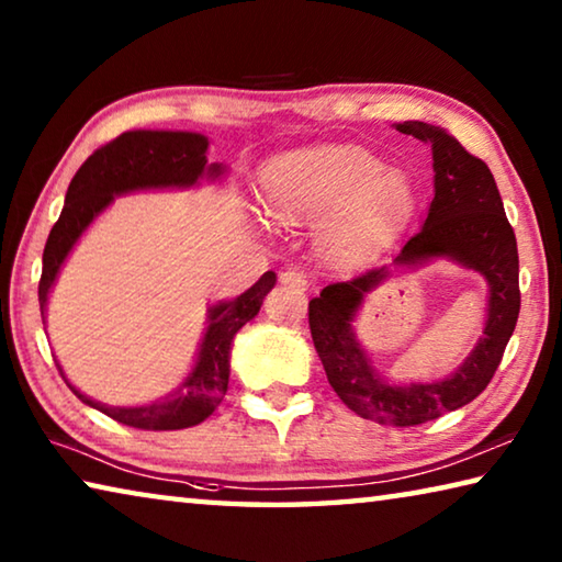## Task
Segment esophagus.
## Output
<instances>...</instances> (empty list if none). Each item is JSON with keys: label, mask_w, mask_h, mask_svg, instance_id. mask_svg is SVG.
Returning <instances> with one entry per match:
<instances>
[{"label": "esophagus", "mask_w": 562, "mask_h": 562, "mask_svg": "<svg viewBox=\"0 0 562 562\" xmlns=\"http://www.w3.org/2000/svg\"><path fill=\"white\" fill-rule=\"evenodd\" d=\"M280 282L288 284V288H294L297 292L307 290V274L297 272V270H282L280 272Z\"/></svg>", "instance_id": "obj_1"}]
</instances>
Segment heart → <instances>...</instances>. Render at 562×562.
I'll list each match as a JSON object with an SVG mask.
<instances>
[{"label": "heart", "instance_id": "1", "mask_svg": "<svg viewBox=\"0 0 562 562\" xmlns=\"http://www.w3.org/2000/svg\"><path fill=\"white\" fill-rule=\"evenodd\" d=\"M262 201L274 221L325 217L322 245L335 258L367 252L404 221L414 193L404 173L359 148H322L270 166Z\"/></svg>", "mask_w": 562, "mask_h": 562}]
</instances>
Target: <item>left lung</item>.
<instances>
[{
	"mask_svg": "<svg viewBox=\"0 0 562 562\" xmlns=\"http://www.w3.org/2000/svg\"><path fill=\"white\" fill-rule=\"evenodd\" d=\"M396 128L431 146L434 201L422 231L408 237L392 265L412 268L431 258H451L481 272L491 290L486 329L456 374L443 382H384L351 335V319L364 294L389 278L386 265H379L347 282L327 284L310 302V331L331 389L351 412L389 426H418L473 402L496 374L520 312L518 245L496 180L479 156L469 154L441 126L404 121Z\"/></svg>",
	"mask_w": 562,
	"mask_h": 562,
	"instance_id": "left-lung-1",
	"label": "left lung"
}]
</instances>
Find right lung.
<instances>
[{
  "mask_svg": "<svg viewBox=\"0 0 562 562\" xmlns=\"http://www.w3.org/2000/svg\"><path fill=\"white\" fill-rule=\"evenodd\" d=\"M205 154L207 138L201 133L186 131H128L93 150L71 178L64 211L59 221L54 223L44 247L40 280L42 317L46 297H49V290L66 255H69L74 243L79 240L93 217L113 201V195L140 188H186L198 183V178L203 176L217 178L223 173V166L207 164ZM272 284L274 272H265L240 297L211 307L193 372L188 374L183 386L176 394L166 396L164 402L136 408L103 406L83 396L79 389H74L66 382V376L64 382L71 386V392L83 404L99 408L113 422L133 426V429L173 431L201 424L215 412V406L223 402L227 392V376H231V361L227 359H231L233 337L237 335V329L258 315L265 294L272 290Z\"/></svg>",
  "mask_w": 562,
  "mask_h": 562,
  "instance_id": "right-lung-1",
  "label": "right lung"
}]
</instances>
